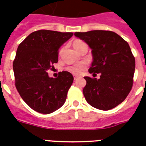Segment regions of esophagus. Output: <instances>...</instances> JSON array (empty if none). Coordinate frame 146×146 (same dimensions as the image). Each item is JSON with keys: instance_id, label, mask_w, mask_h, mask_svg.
<instances>
[{"instance_id": "obj_1", "label": "esophagus", "mask_w": 146, "mask_h": 146, "mask_svg": "<svg viewBox=\"0 0 146 146\" xmlns=\"http://www.w3.org/2000/svg\"><path fill=\"white\" fill-rule=\"evenodd\" d=\"M78 78H79V77H78V76H74V80H76L78 79Z\"/></svg>"}]
</instances>
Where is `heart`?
<instances>
[{
	"label": "heart",
	"mask_w": 146,
	"mask_h": 146,
	"mask_svg": "<svg viewBox=\"0 0 146 146\" xmlns=\"http://www.w3.org/2000/svg\"><path fill=\"white\" fill-rule=\"evenodd\" d=\"M86 44L84 42L81 40H78L76 39L73 42V45L74 48L76 49V51H78L80 48L82 47L83 45ZM86 66L84 64H77V65H74V66H67L66 70L70 72L72 74L74 75H80L81 73L84 72V70H85Z\"/></svg>",
	"instance_id": "b5f03b06"
}]
</instances>
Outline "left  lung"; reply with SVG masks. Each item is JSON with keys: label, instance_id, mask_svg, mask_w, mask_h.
<instances>
[{"label": "left lung", "instance_id": "8db88e82", "mask_svg": "<svg viewBox=\"0 0 146 146\" xmlns=\"http://www.w3.org/2000/svg\"><path fill=\"white\" fill-rule=\"evenodd\" d=\"M92 49L93 62L89 73H99L100 78L84 76L83 89L86 101L93 107L110 110L119 105L131 92L135 59L128 43L110 30L76 32Z\"/></svg>", "mask_w": 146, "mask_h": 146}]
</instances>
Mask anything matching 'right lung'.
Listing matches in <instances>:
<instances>
[{
  "instance_id": "1",
  "label": "right lung",
  "mask_w": 146,
  "mask_h": 146,
  "mask_svg": "<svg viewBox=\"0 0 146 146\" xmlns=\"http://www.w3.org/2000/svg\"><path fill=\"white\" fill-rule=\"evenodd\" d=\"M40 30L30 33L18 47L13 61L15 84L23 101L32 110L43 114L51 113L62 107L73 82V76L67 71L50 78L48 70L58 62L60 46L73 36Z\"/></svg>"
}]
</instances>
